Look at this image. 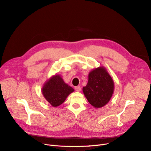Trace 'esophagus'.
Returning <instances> with one entry per match:
<instances>
[{
    "instance_id": "1",
    "label": "esophagus",
    "mask_w": 151,
    "mask_h": 151,
    "mask_svg": "<svg viewBox=\"0 0 151 151\" xmlns=\"http://www.w3.org/2000/svg\"><path fill=\"white\" fill-rule=\"evenodd\" d=\"M75 89L76 91H77V92H80L81 90V86H76L75 87Z\"/></svg>"
}]
</instances>
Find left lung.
<instances>
[{
	"label": "left lung",
	"instance_id": "8db88e82",
	"mask_svg": "<svg viewBox=\"0 0 151 151\" xmlns=\"http://www.w3.org/2000/svg\"><path fill=\"white\" fill-rule=\"evenodd\" d=\"M114 88V81L106 68L99 66L89 72L88 83L83 91L88 102L95 108H99L111 99Z\"/></svg>",
	"mask_w": 151,
	"mask_h": 151
}]
</instances>
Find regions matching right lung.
<instances>
[{
    "label": "right lung",
    "mask_w": 151,
    "mask_h": 151,
    "mask_svg": "<svg viewBox=\"0 0 151 151\" xmlns=\"http://www.w3.org/2000/svg\"><path fill=\"white\" fill-rule=\"evenodd\" d=\"M47 101L53 107L60 106L74 89L63 81L60 75H54L45 82L42 89Z\"/></svg>",
    "instance_id": "add662e5"
}]
</instances>
